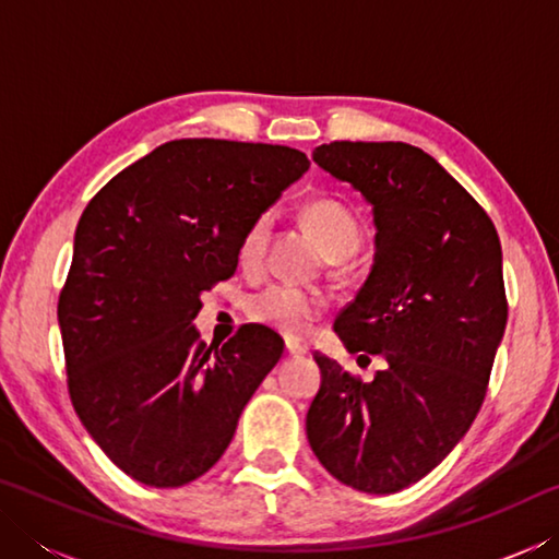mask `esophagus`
<instances>
[{"label": "esophagus", "mask_w": 559, "mask_h": 559, "mask_svg": "<svg viewBox=\"0 0 559 559\" xmlns=\"http://www.w3.org/2000/svg\"><path fill=\"white\" fill-rule=\"evenodd\" d=\"M286 349H288V355H293V357H298V355H306V353H308V347H306V345H300L298 340H293V337H288V340H286Z\"/></svg>", "instance_id": "34e87169"}]
</instances>
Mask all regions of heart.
Masks as SVG:
<instances>
[{
    "instance_id": "heart-1",
    "label": "heart",
    "mask_w": 559,
    "mask_h": 559,
    "mask_svg": "<svg viewBox=\"0 0 559 559\" xmlns=\"http://www.w3.org/2000/svg\"><path fill=\"white\" fill-rule=\"evenodd\" d=\"M302 224L313 236L320 251L330 261H343L359 249L362 243V224L353 210L335 200H316L302 210ZM269 214L257 216L243 231L239 243V261L243 269H257L269 241ZM325 308L323 296L313 290H302L286 283L263 288L251 298L249 313L261 325H269L288 337H302L313 328Z\"/></svg>"
}]
</instances>
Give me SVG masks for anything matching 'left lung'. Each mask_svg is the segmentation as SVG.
Masks as SVG:
<instances>
[{"label": "left lung", "instance_id": "obj_1", "mask_svg": "<svg viewBox=\"0 0 559 559\" xmlns=\"http://www.w3.org/2000/svg\"><path fill=\"white\" fill-rule=\"evenodd\" d=\"M313 159L372 206L370 276L333 330L384 370L359 382L316 353L308 441L340 484L396 493L449 456L484 404L508 320L503 253L480 204L419 147L343 140Z\"/></svg>", "mask_w": 559, "mask_h": 559}]
</instances>
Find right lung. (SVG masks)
Segmentation results:
<instances>
[{
	"label": "right lung",
	"instance_id": "add662e5",
	"mask_svg": "<svg viewBox=\"0 0 559 559\" xmlns=\"http://www.w3.org/2000/svg\"><path fill=\"white\" fill-rule=\"evenodd\" d=\"M293 147L173 140L88 202L59 298L73 409L116 466L153 488L210 471L283 337L243 325L206 347L200 296L229 278L249 224L308 173Z\"/></svg>",
	"mask_w": 559,
	"mask_h": 559
}]
</instances>
